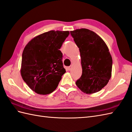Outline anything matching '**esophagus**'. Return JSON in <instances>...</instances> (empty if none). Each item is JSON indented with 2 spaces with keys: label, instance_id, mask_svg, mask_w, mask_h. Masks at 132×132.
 <instances>
[{
  "label": "esophagus",
  "instance_id": "1",
  "mask_svg": "<svg viewBox=\"0 0 132 132\" xmlns=\"http://www.w3.org/2000/svg\"><path fill=\"white\" fill-rule=\"evenodd\" d=\"M70 69H71V67H70V66L67 67V70H70Z\"/></svg>",
  "mask_w": 132,
  "mask_h": 132
}]
</instances>
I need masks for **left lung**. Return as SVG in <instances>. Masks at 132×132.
I'll use <instances>...</instances> for the list:
<instances>
[{"label": "left lung", "instance_id": "obj_1", "mask_svg": "<svg viewBox=\"0 0 132 132\" xmlns=\"http://www.w3.org/2000/svg\"><path fill=\"white\" fill-rule=\"evenodd\" d=\"M70 34L79 49L82 67L77 86L87 94L100 91L112 76V58L107 45L98 34L88 29L70 31Z\"/></svg>", "mask_w": 132, "mask_h": 132}]
</instances>
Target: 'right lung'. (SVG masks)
<instances>
[{"instance_id": "right-lung-1", "label": "right lung", "mask_w": 132, "mask_h": 132, "mask_svg": "<svg viewBox=\"0 0 132 132\" xmlns=\"http://www.w3.org/2000/svg\"><path fill=\"white\" fill-rule=\"evenodd\" d=\"M69 34V31L51 30L34 37L25 47L21 76L37 94L46 95L55 90L66 72L59 49Z\"/></svg>"}]
</instances>
